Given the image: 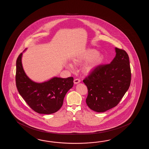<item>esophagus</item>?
I'll return each instance as SVG.
<instances>
[{
	"instance_id": "esophagus-1",
	"label": "esophagus",
	"mask_w": 149,
	"mask_h": 149,
	"mask_svg": "<svg viewBox=\"0 0 149 149\" xmlns=\"http://www.w3.org/2000/svg\"><path fill=\"white\" fill-rule=\"evenodd\" d=\"M80 82V80L79 79H75L74 80V84H77Z\"/></svg>"
}]
</instances>
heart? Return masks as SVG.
<instances>
[{
  "label": "heart",
  "instance_id": "b5f03b06",
  "mask_svg": "<svg viewBox=\"0 0 149 149\" xmlns=\"http://www.w3.org/2000/svg\"><path fill=\"white\" fill-rule=\"evenodd\" d=\"M104 60L103 54L93 48H89L76 55L72 58V62L74 64H81L86 62L82 68V71L89 73L95 70L101 64ZM67 67L72 69L71 64L67 63Z\"/></svg>",
  "mask_w": 149,
  "mask_h": 149
}]
</instances>
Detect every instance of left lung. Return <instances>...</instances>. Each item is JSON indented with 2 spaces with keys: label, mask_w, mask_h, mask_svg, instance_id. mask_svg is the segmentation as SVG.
Returning <instances> with one entry per match:
<instances>
[{
  "label": "left lung",
  "mask_w": 149,
  "mask_h": 149,
  "mask_svg": "<svg viewBox=\"0 0 149 149\" xmlns=\"http://www.w3.org/2000/svg\"><path fill=\"white\" fill-rule=\"evenodd\" d=\"M115 52L116 56L110 63L100 65L83 80L88 91L86 104L97 112H103L117 105L130 87L128 55L118 48H115Z\"/></svg>",
  "instance_id": "8db88e82"
}]
</instances>
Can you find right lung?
Returning a JSON list of instances; mask_svg holds the SVG:
<instances>
[{
    "mask_svg": "<svg viewBox=\"0 0 149 149\" xmlns=\"http://www.w3.org/2000/svg\"><path fill=\"white\" fill-rule=\"evenodd\" d=\"M22 54H19L16 60V85L19 94L38 113L52 114L57 112L62 107L67 92L73 87V77H54L44 82H35L23 69Z\"/></svg>",
    "mask_w": 149,
    "mask_h": 149,
    "instance_id": "add662e5",
    "label": "right lung"
}]
</instances>
